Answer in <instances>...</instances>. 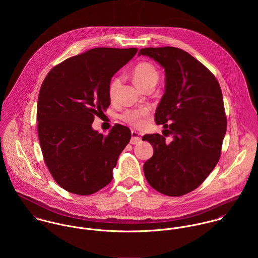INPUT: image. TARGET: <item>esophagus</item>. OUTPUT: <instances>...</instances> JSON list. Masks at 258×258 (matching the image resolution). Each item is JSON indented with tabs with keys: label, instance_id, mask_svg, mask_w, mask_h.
I'll return each instance as SVG.
<instances>
[{
	"label": "esophagus",
	"instance_id": "34e87169",
	"mask_svg": "<svg viewBox=\"0 0 258 258\" xmlns=\"http://www.w3.org/2000/svg\"><path fill=\"white\" fill-rule=\"evenodd\" d=\"M131 135H132L131 140H130V143H131V144L136 145V144H139V143L142 141V137H141L140 133H138V132H136V131L133 130V131L131 132Z\"/></svg>",
	"mask_w": 258,
	"mask_h": 258
}]
</instances>
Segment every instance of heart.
Wrapping results in <instances>:
<instances>
[{
	"label": "heart",
	"mask_w": 258,
	"mask_h": 258,
	"mask_svg": "<svg viewBox=\"0 0 258 258\" xmlns=\"http://www.w3.org/2000/svg\"><path fill=\"white\" fill-rule=\"evenodd\" d=\"M133 77L135 82L142 87L149 82H157L159 78V74L153 64L149 62H141L135 67L133 71ZM118 85H119V78L117 77L113 78L111 80L109 88H108V95L110 98H113L115 96ZM149 112L150 110L148 108L127 110L123 113L122 118L125 122H127L131 126L136 128H141L145 123V119L147 118Z\"/></svg>",
	"instance_id": "obj_1"
}]
</instances>
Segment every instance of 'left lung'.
I'll use <instances>...</instances> for the list:
<instances>
[{
  "mask_svg": "<svg viewBox=\"0 0 258 258\" xmlns=\"http://www.w3.org/2000/svg\"><path fill=\"white\" fill-rule=\"evenodd\" d=\"M138 55L165 70V93L155 113L157 125L173 136L144 135L154 154L144 164L148 183L170 197L185 195L202 184L217 166L226 132L221 86L203 63L181 48L146 47Z\"/></svg>",
  "mask_w": 258,
  "mask_h": 258,
  "instance_id": "1",
  "label": "left lung"
}]
</instances>
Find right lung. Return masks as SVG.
<instances>
[{
    "instance_id": "add662e5",
    "label": "right lung",
    "mask_w": 258,
    "mask_h": 258,
    "mask_svg": "<svg viewBox=\"0 0 258 258\" xmlns=\"http://www.w3.org/2000/svg\"><path fill=\"white\" fill-rule=\"evenodd\" d=\"M137 48L97 47L55 66L37 99V132L49 173L66 190L88 196L110 183L131 131L116 124L104 136L92 129L94 116L110 105L111 78Z\"/></svg>"
}]
</instances>
